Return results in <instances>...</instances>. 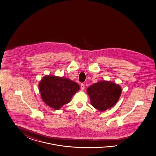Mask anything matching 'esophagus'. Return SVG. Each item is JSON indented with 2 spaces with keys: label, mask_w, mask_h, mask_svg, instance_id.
<instances>
[{
  "label": "esophagus",
  "mask_w": 156,
  "mask_h": 156,
  "mask_svg": "<svg viewBox=\"0 0 156 156\" xmlns=\"http://www.w3.org/2000/svg\"><path fill=\"white\" fill-rule=\"evenodd\" d=\"M80 88H81V90H84V89H85V85L83 83L80 84Z\"/></svg>",
  "instance_id": "1"
}]
</instances>
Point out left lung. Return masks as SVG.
<instances>
[{
	"mask_svg": "<svg viewBox=\"0 0 156 156\" xmlns=\"http://www.w3.org/2000/svg\"><path fill=\"white\" fill-rule=\"evenodd\" d=\"M91 105L104 112L117 104L122 93L120 85L109 80H100L90 86L86 90Z\"/></svg>",
	"mask_w": 156,
	"mask_h": 156,
	"instance_id": "left-lung-1",
	"label": "left lung"
}]
</instances>
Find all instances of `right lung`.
Listing matches in <instances>:
<instances>
[{"mask_svg":"<svg viewBox=\"0 0 156 156\" xmlns=\"http://www.w3.org/2000/svg\"><path fill=\"white\" fill-rule=\"evenodd\" d=\"M39 90L43 101L47 106L59 110L70 102L73 95L80 90V86L69 78L48 75L41 79Z\"/></svg>","mask_w":156,"mask_h":156,"instance_id":"1","label":"right lung"}]
</instances>
